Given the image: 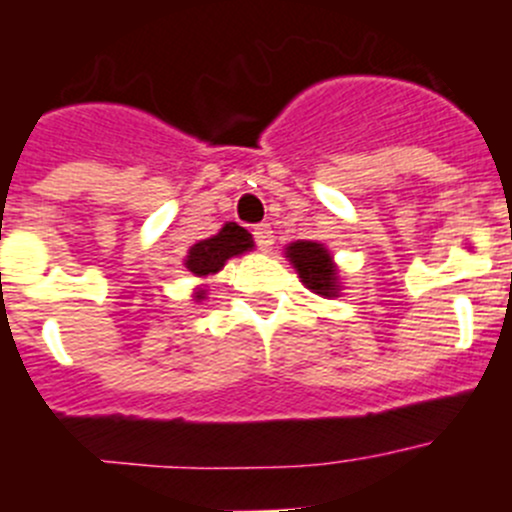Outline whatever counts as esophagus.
Returning a JSON list of instances; mask_svg holds the SVG:
<instances>
[{
    "instance_id": "obj_1",
    "label": "esophagus",
    "mask_w": 512,
    "mask_h": 512,
    "mask_svg": "<svg viewBox=\"0 0 512 512\" xmlns=\"http://www.w3.org/2000/svg\"><path fill=\"white\" fill-rule=\"evenodd\" d=\"M253 241L259 246V251H271V243H274V230L269 223H261L253 228Z\"/></svg>"
}]
</instances>
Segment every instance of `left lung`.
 I'll list each match as a JSON object with an SVG mask.
<instances>
[{
  "label": "left lung",
  "instance_id": "left-lung-1",
  "mask_svg": "<svg viewBox=\"0 0 512 512\" xmlns=\"http://www.w3.org/2000/svg\"><path fill=\"white\" fill-rule=\"evenodd\" d=\"M289 264L295 266L302 284L320 297H338V269L323 243L295 241L284 248Z\"/></svg>",
  "mask_w": 512,
  "mask_h": 512
}]
</instances>
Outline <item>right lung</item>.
Returning a JSON list of instances; mask_svg holds the SVG:
<instances>
[{"label": "right lung", "mask_w": 512, "mask_h": 512, "mask_svg": "<svg viewBox=\"0 0 512 512\" xmlns=\"http://www.w3.org/2000/svg\"><path fill=\"white\" fill-rule=\"evenodd\" d=\"M253 238L246 228H241L238 223H225L220 228V233L207 238V241L194 243L189 248L187 259H184V266L192 271L194 277H210V274H217L223 269L225 261L233 259V256H241V253L251 251ZM197 300L205 297V289H197L194 292Z\"/></svg>", "instance_id": "1"}]
</instances>
